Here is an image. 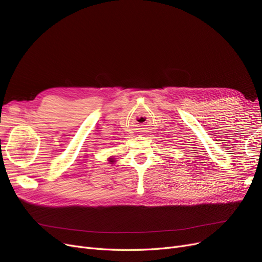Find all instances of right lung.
Segmentation results:
<instances>
[{"instance_id": "obj_1", "label": "right lung", "mask_w": 262, "mask_h": 262, "mask_svg": "<svg viewBox=\"0 0 262 262\" xmlns=\"http://www.w3.org/2000/svg\"><path fill=\"white\" fill-rule=\"evenodd\" d=\"M110 162H114V161H110Z\"/></svg>"}]
</instances>
